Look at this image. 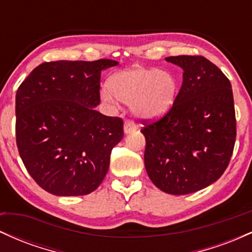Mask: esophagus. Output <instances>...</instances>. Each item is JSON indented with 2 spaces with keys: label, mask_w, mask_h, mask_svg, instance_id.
I'll return each instance as SVG.
<instances>
[{
  "label": "esophagus",
  "mask_w": 252,
  "mask_h": 252,
  "mask_svg": "<svg viewBox=\"0 0 252 252\" xmlns=\"http://www.w3.org/2000/svg\"><path fill=\"white\" fill-rule=\"evenodd\" d=\"M135 130H136V124L134 121L126 120V122H124V132H126V134H131V132L135 131Z\"/></svg>",
  "instance_id": "esophagus-1"
}]
</instances>
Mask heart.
Wrapping results in <instances>:
<instances>
[{
    "mask_svg": "<svg viewBox=\"0 0 252 252\" xmlns=\"http://www.w3.org/2000/svg\"><path fill=\"white\" fill-rule=\"evenodd\" d=\"M108 90L100 92L104 102L115 104V97L130 104L131 112L141 120H156L163 116L174 103L179 83L170 72L160 68L134 67L114 74Z\"/></svg>",
    "mask_w": 252,
    "mask_h": 252,
    "instance_id": "heart-1",
    "label": "heart"
}]
</instances>
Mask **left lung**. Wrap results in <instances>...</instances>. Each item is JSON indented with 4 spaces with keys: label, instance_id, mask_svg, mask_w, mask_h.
<instances>
[{
    "label": "left lung",
    "instance_id": "8db88e82",
    "mask_svg": "<svg viewBox=\"0 0 252 252\" xmlns=\"http://www.w3.org/2000/svg\"><path fill=\"white\" fill-rule=\"evenodd\" d=\"M184 70L170 110L158 121H143L144 166L162 192L184 195L218 180L227 168L236 142L231 83L201 56L166 58Z\"/></svg>",
    "mask_w": 252,
    "mask_h": 252
}]
</instances>
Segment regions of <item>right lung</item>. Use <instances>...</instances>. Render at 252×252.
<instances>
[{
  "mask_svg": "<svg viewBox=\"0 0 252 252\" xmlns=\"http://www.w3.org/2000/svg\"><path fill=\"white\" fill-rule=\"evenodd\" d=\"M118 65L43 63L16 92V144L26 169L54 195H85L102 184L110 154L123 138V121L98 112L100 73Z\"/></svg>",
  "mask_w": 252,
  "mask_h": 252,
  "instance_id": "obj_1",
  "label": "right lung"
}]
</instances>
